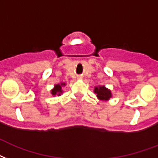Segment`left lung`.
Wrapping results in <instances>:
<instances>
[{
    "label": "left lung",
    "instance_id": "left-lung-1",
    "mask_svg": "<svg viewBox=\"0 0 158 158\" xmlns=\"http://www.w3.org/2000/svg\"><path fill=\"white\" fill-rule=\"evenodd\" d=\"M94 93L97 94V97L101 100H108L112 96L110 90L106 89L104 86L96 87L94 89Z\"/></svg>",
    "mask_w": 158,
    "mask_h": 158
}]
</instances>
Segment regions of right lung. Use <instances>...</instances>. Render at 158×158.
Listing matches in <instances>:
<instances>
[{"mask_svg":"<svg viewBox=\"0 0 158 158\" xmlns=\"http://www.w3.org/2000/svg\"><path fill=\"white\" fill-rule=\"evenodd\" d=\"M63 85H65V84L63 83V84H56L55 86V88H54V89L51 91V94H52L53 95H55L56 94H59V95H60V94L62 93V86H63Z\"/></svg>","mask_w":158,"mask_h":158,"instance_id":"right-lung-1","label":"right lung"}]
</instances>
